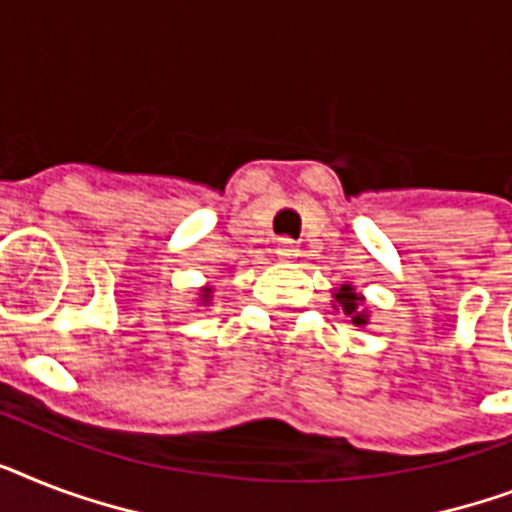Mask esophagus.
Returning <instances> with one entry per match:
<instances>
[{"label": "esophagus", "instance_id": "34e87169", "mask_svg": "<svg viewBox=\"0 0 512 512\" xmlns=\"http://www.w3.org/2000/svg\"><path fill=\"white\" fill-rule=\"evenodd\" d=\"M276 255L281 257V260H294V257H299V249L294 247L292 239H281V242H278Z\"/></svg>", "mask_w": 512, "mask_h": 512}]
</instances>
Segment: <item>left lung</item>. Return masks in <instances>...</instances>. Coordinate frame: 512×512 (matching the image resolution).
Returning <instances> with one entry per match:
<instances>
[{
    "label": "left lung",
    "instance_id": "obj_1",
    "mask_svg": "<svg viewBox=\"0 0 512 512\" xmlns=\"http://www.w3.org/2000/svg\"><path fill=\"white\" fill-rule=\"evenodd\" d=\"M334 302L336 310L342 307L344 315H350V321L355 323V326H365V323H368V313L363 310L365 299L352 289V284H342L339 289H334Z\"/></svg>",
    "mask_w": 512,
    "mask_h": 512
}]
</instances>
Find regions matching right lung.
Instances as JSON below:
<instances>
[{
    "mask_svg": "<svg viewBox=\"0 0 512 512\" xmlns=\"http://www.w3.org/2000/svg\"><path fill=\"white\" fill-rule=\"evenodd\" d=\"M210 297H213V289H210V286H202V305H210Z\"/></svg>",
    "mask_w": 512,
    "mask_h": 512,
    "instance_id": "obj_1",
    "label": "right lung"
}]
</instances>
